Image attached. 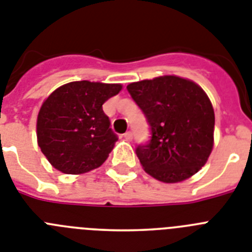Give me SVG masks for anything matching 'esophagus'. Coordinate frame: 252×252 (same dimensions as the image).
I'll list each match as a JSON object with an SVG mask.
<instances>
[{
  "mask_svg": "<svg viewBox=\"0 0 252 252\" xmlns=\"http://www.w3.org/2000/svg\"><path fill=\"white\" fill-rule=\"evenodd\" d=\"M124 138H126V141L130 142L133 139V133L132 132H126V133H124Z\"/></svg>",
  "mask_w": 252,
  "mask_h": 252,
  "instance_id": "1",
  "label": "esophagus"
}]
</instances>
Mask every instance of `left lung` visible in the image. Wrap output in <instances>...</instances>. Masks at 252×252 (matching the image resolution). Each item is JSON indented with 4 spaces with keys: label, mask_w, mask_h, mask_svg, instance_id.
<instances>
[{
    "label": "left lung",
    "mask_w": 252,
    "mask_h": 252,
    "mask_svg": "<svg viewBox=\"0 0 252 252\" xmlns=\"http://www.w3.org/2000/svg\"><path fill=\"white\" fill-rule=\"evenodd\" d=\"M126 90L150 124V142L135 148L144 171L162 183L196 174L211 155L214 133L213 106L202 87L161 76L129 84Z\"/></svg>",
    "instance_id": "left-lung-1"
}]
</instances>
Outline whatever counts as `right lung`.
Instances as JSON below:
<instances>
[{
    "label": "right lung",
    "instance_id": "right-lung-1",
    "mask_svg": "<svg viewBox=\"0 0 252 252\" xmlns=\"http://www.w3.org/2000/svg\"><path fill=\"white\" fill-rule=\"evenodd\" d=\"M122 85L76 81L58 87L43 102L36 120L41 152L64 174H84L106 161L118 141L102 104Z\"/></svg>",
    "mask_w": 252,
    "mask_h": 252
}]
</instances>
